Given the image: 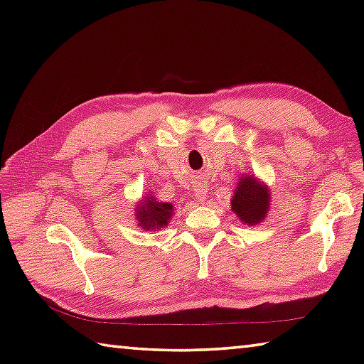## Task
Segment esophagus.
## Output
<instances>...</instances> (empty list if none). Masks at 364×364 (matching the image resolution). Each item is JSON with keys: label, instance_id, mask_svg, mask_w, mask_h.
Returning a JSON list of instances; mask_svg holds the SVG:
<instances>
[{"label": "esophagus", "instance_id": "obj_1", "mask_svg": "<svg viewBox=\"0 0 364 364\" xmlns=\"http://www.w3.org/2000/svg\"><path fill=\"white\" fill-rule=\"evenodd\" d=\"M206 194H208L206 184L205 183H197L194 186V196H196L198 202H203V200L206 198Z\"/></svg>", "mask_w": 364, "mask_h": 364}]
</instances>
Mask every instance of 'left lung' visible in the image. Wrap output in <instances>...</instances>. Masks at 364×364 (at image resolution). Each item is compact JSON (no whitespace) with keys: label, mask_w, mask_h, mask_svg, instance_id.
Returning <instances> with one entry per match:
<instances>
[{"label":"left lung","mask_w":364,"mask_h":364,"mask_svg":"<svg viewBox=\"0 0 364 364\" xmlns=\"http://www.w3.org/2000/svg\"><path fill=\"white\" fill-rule=\"evenodd\" d=\"M270 192L253 176H242L231 200V208L247 225H257L266 218Z\"/></svg>","instance_id":"1"}]
</instances>
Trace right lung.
Returning a JSON list of instances; mask_svg holds the SVG:
<instances>
[{
	"instance_id": "obj_1",
	"label": "right lung",
	"mask_w": 364,
	"mask_h": 364,
	"mask_svg": "<svg viewBox=\"0 0 364 364\" xmlns=\"http://www.w3.org/2000/svg\"><path fill=\"white\" fill-rule=\"evenodd\" d=\"M173 214V206L170 203H161L156 198H149V196L142 200L137 206V222L145 230H159L167 225V220Z\"/></svg>"
}]
</instances>
